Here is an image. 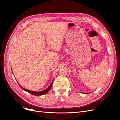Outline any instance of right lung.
I'll list each match as a JSON object with an SVG mask.
<instances>
[{
    "label": "right lung",
    "instance_id": "obj_1",
    "mask_svg": "<svg viewBox=\"0 0 120 120\" xmlns=\"http://www.w3.org/2000/svg\"><path fill=\"white\" fill-rule=\"evenodd\" d=\"M53 81H52V83H51V84H50V85H49V86L48 87V88L46 89H45V90H42V91H41V92H34V91H31V90H27V89H24V88H22V86H21L19 85V86L20 87V88H21V89H22V90H24L25 91H26V92H27L28 93L31 94V95H34V96H41V95H45V94H46L47 93H48V92L49 91V90H50V89H51V88H52V83H53Z\"/></svg>",
    "mask_w": 120,
    "mask_h": 120
}]
</instances>
